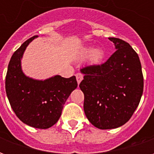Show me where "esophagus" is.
I'll list each match as a JSON object with an SVG mask.
<instances>
[{
	"instance_id": "obj_1",
	"label": "esophagus",
	"mask_w": 154,
	"mask_h": 154,
	"mask_svg": "<svg viewBox=\"0 0 154 154\" xmlns=\"http://www.w3.org/2000/svg\"><path fill=\"white\" fill-rule=\"evenodd\" d=\"M76 78H77V83L79 84L82 82V80L83 79V74L81 73V72H77V73H76Z\"/></svg>"
}]
</instances>
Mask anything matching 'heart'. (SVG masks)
Masks as SVG:
<instances>
[{"label": "heart", "mask_w": 154, "mask_h": 154, "mask_svg": "<svg viewBox=\"0 0 154 154\" xmlns=\"http://www.w3.org/2000/svg\"><path fill=\"white\" fill-rule=\"evenodd\" d=\"M83 54L85 56L89 54V61L92 64L100 63V62L103 60L104 56H105L104 51L100 48H97L93 49H91L90 48H86L84 49Z\"/></svg>", "instance_id": "1"}]
</instances>
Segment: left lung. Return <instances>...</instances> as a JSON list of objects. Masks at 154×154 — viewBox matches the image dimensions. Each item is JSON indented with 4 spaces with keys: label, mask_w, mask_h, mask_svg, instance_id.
I'll use <instances>...</instances> for the list:
<instances>
[{
    "label": "left lung",
    "mask_w": 154,
    "mask_h": 154,
    "mask_svg": "<svg viewBox=\"0 0 154 154\" xmlns=\"http://www.w3.org/2000/svg\"><path fill=\"white\" fill-rule=\"evenodd\" d=\"M116 51L100 65L82 67L81 90L84 111L95 127L116 129L125 125L138 107L143 91V77L138 54L127 42L109 38Z\"/></svg>",
    "instance_id": "left-lung-1"
}]
</instances>
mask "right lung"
Segmentation results:
<instances>
[{
	"mask_svg": "<svg viewBox=\"0 0 154 154\" xmlns=\"http://www.w3.org/2000/svg\"><path fill=\"white\" fill-rule=\"evenodd\" d=\"M37 37L29 38L12 55L5 77V91L12 110L31 127L48 129L60 118L63 105L77 87L75 76L65 78L54 76L38 81L23 73L20 59L28 44Z\"/></svg>",
	"mask_w": 154,
	"mask_h": 154,
	"instance_id": "right-lung-1",
	"label": "right lung"
}]
</instances>
